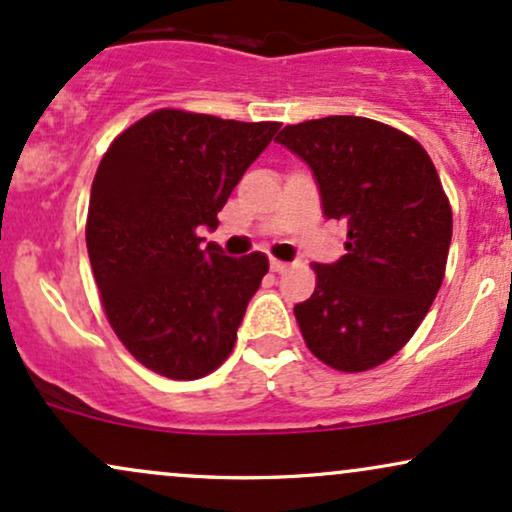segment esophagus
Masks as SVG:
<instances>
[{
  "instance_id": "1",
  "label": "esophagus",
  "mask_w": 512,
  "mask_h": 512,
  "mask_svg": "<svg viewBox=\"0 0 512 512\" xmlns=\"http://www.w3.org/2000/svg\"><path fill=\"white\" fill-rule=\"evenodd\" d=\"M269 267H272L274 274H284L286 269H289V264L281 262V260H269Z\"/></svg>"
}]
</instances>
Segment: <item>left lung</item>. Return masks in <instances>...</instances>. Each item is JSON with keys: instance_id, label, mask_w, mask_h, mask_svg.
Instances as JSON below:
<instances>
[{"instance_id": "obj_1", "label": "left lung", "mask_w": 512, "mask_h": 512, "mask_svg": "<svg viewBox=\"0 0 512 512\" xmlns=\"http://www.w3.org/2000/svg\"><path fill=\"white\" fill-rule=\"evenodd\" d=\"M276 142L313 170L327 219L346 223V255L313 264L315 293L293 308L308 349L344 373L392 358L443 284L452 211L424 146L354 115L286 125Z\"/></svg>"}]
</instances>
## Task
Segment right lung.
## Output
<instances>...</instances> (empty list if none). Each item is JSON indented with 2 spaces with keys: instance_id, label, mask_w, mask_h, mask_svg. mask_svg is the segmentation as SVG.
<instances>
[{
  "instance_id": "add662e5",
  "label": "right lung",
  "mask_w": 512,
  "mask_h": 512,
  "mask_svg": "<svg viewBox=\"0 0 512 512\" xmlns=\"http://www.w3.org/2000/svg\"><path fill=\"white\" fill-rule=\"evenodd\" d=\"M279 122L163 108L105 151L91 187L86 248L101 303L142 366L197 380L226 361L269 260L202 245Z\"/></svg>"
}]
</instances>
